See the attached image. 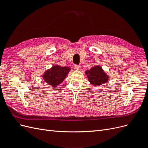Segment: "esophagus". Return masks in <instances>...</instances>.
Masks as SVG:
<instances>
[{"instance_id":"obj_1","label":"esophagus","mask_w":148,"mask_h":148,"mask_svg":"<svg viewBox=\"0 0 148 148\" xmlns=\"http://www.w3.org/2000/svg\"><path fill=\"white\" fill-rule=\"evenodd\" d=\"M74 69L77 70H79L81 69V65H75L74 66Z\"/></svg>"}]
</instances>
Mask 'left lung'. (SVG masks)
<instances>
[{
    "label": "left lung",
    "mask_w": 148,
    "mask_h": 148,
    "mask_svg": "<svg viewBox=\"0 0 148 148\" xmlns=\"http://www.w3.org/2000/svg\"><path fill=\"white\" fill-rule=\"evenodd\" d=\"M85 74L87 76L88 81L95 86L106 83L109 79L108 75L99 65L95 66L90 70H86Z\"/></svg>",
    "instance_id": "8db88e82"
}]
</instances>
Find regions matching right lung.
<instances>
[{
    "label": "right lung",
    "mask_w": 148,
    "mask_h": 148,
    "mask_svg": "<svg viewBox=\"0 0 148 148\" xmlns=\"http://www.w3.org/2000/svg\"><path fill=\"white\" fill-rule=\"evenodd\" d=\"M70 70L68 66L53 65L51 69L47 70L44 72L42 78L48 85L52 87H57L65 79Z\"/></svg>",
    "instance_id": "right-lung-1"
}]
</instances>
